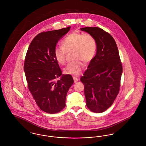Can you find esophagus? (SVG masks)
I'll return each instance as SVG.
<instances>
[{"mask_svg": "<svg viewBox=\"0 0 146 146\" xmlns=\"http://www.w3.org/2000/svg\"><path fill=\"white\" fill-rule=\"evenodd\" d=\"M73 80H74V83H76V82H77L79 80L78 78H76V76H73Z\"/></svg>", "mask_w": 146, "mask_h": 146, "instance_id": "1", "label": "esophagus"}]
</instances>
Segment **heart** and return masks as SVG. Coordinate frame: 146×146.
Masks as SVG:
<instances>
[{
  "instance_id": "b5f03b06",
  "label": "heart",
  "mask_w": 146,
  "mask_h": 146,
  "mask_svg": "<svg viewBox=\"0 0 146 146\" xmlns=\"http://www.w3.org/2000/svg\"><path fill=\"white\" fill-rule=\"evenodd\" d=\"M62 46L54 49V54L56 61L64 65L66 62L67 53L74 51L76 61L69 63L64 69L67 74L78 76L80 74L85 63L90 62L96 54L97 40L90 33L73 32L67 35L61 42Z\"/></svg>"
}]
</instances>
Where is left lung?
<instances>
[{"instance_id": "obj_1", "label": "left lung", "mask_w": 146, "mask_h": 146, "mask_svg": "<svg viewBox=\"0 0 146 146\" xmlns=\"http://www.w3.org/2000/svg\"><path fill=\"white\" fill-rule=\"evenodd\" d=\"M82 31L93 35L97 42L96 54L80 78L84 85L86 106L91 111H106L120 90L123 67L118 47L110 33L98 27Z\"/></svg>"}]
</instances>
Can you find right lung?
I'll list each match as a JSON object with an SVG mask.
<instances>
[{"label":"right lung","instance_id":"obj_1","mask_svg":"<svg viewBox=\"0 0 146 146\" xmlns=\"http://www.w3.org/2000/svg\"><path fill=\"white\" fill-rule=\"evenodd\" d=\"M70 28L36 35L25 57L24 70L28 89L40 109L50 114L60 112L65 107L67 92L74 82L70 74H62L54 54L57 42Z\"/></svg>","mask_w":146,"mask_h":146}]
</instances>
